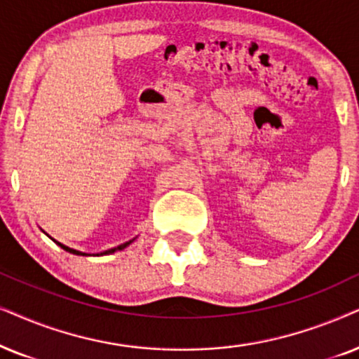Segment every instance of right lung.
<instances>
[{
  "mask_svg": "<svg viewBox=\"0 0 359 359\" xmlns=\"http://www.w3.org/2000/svg\"><path fill=\"white\" fill-rule=\"evenodd\" d=\"M55 241V240H54ZM57 243V241H55ZM131 241H128V243H123V245H119V246H116V248H113V250H108V251H104L103 255H109V252H114V251H119V250H124V248H126L128 245H130ZM57 245H59L62 250H65V251H69V252H72V255H79V256H87L85 255V252H80V251H75V250H72V248H67V246H64V245H60V243H57ZM98 256V255H97Z\"/></svg>",
  "mask_w": 359,
  "mask_h": 359,
  "instance_id": "obj_1",
  "label": "right lung"
}]
</instances>
